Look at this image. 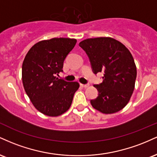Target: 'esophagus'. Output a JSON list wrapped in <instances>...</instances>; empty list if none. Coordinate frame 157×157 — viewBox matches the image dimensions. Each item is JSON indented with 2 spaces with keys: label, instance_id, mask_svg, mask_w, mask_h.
<instances>
[{
  "label": "esophagus",
  "instance_id": "1",
  "mask_svg": "<svg viewBox=\"0 0 157 157\" xmlns=\"http://www.w3.org/2000/svg\"><path fill=\"white\" fill-rule=\"evenodd\" d=\"M80 85H81V86H82V87H83V88H88L90 86L89 83H87V84H80Z\"/></svg>",
  "mask_w": 157,
  "mask_h": 157
}]
</instances>
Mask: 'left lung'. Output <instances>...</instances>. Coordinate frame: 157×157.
Wrapping results in <instances>:
<instances>
[{"label":"left lung","mask_w":157,"mask_h":157,"mask_svg":"<svg viewBox=\"0 0 157 157\" xmlns=\"http://www.w3.org/2000/svg\"><path fill=\"white\" fill-rule=\"evenodd\" d=\"M89 58L94 74L103 73L102 82L94 85L98 96L91 100L95 109L113 113L123 109L134 89L136 68L129 50L111 37H97L79 44Z\"/></svg>","instance_id":"8db88e82"}]
</instances>
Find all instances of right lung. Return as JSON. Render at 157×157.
<instances>
[{
  "label": "right lung",
  "instance_id": "right-lung-1",
  "mask_svg": "<svg viewBox=\"0 0 157 157\" xmlns=\"http://www.w3.org/2000/svg\"><path fill=\"white\" fill-rule=\"evenodd\" d=\"M75 39L52 38L34 45L22 66V80L26 94L40 112L57 117L68 111L80 85L58 79L63 62L76 44Z\"/></svg>",
  "mask_w": 157,
  "mask_h": 157
}]
</instances>
